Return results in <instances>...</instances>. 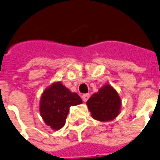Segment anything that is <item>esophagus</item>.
Returning <instances> with one entry per match:
<instances>
[{"label": "esophagus", "mask_w": 160, "mask_h": 160, "mask_svg": "<svg viewBox=\"0 0 160 160\" xmlns=\"http://www.w3.org/2000/svg\"><path fill=\"white\" fill-rule=\"evenodd\" d=\"M89 93H84V94H83V95H82V99H83V101H84V102H86V101L89 99Z\"/></svg>", "instance_id": "1"}]
</instances>
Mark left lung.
<instances>
[{"label":"left lung","instance_id":"obj_1","mask_svg":"<svg viewBox=\"0 0 160 160\" xmlns=\"http://www.w3.org/2000/svg\"><path fill=\"white\" fill-rule=\"evenodd\" d=\"M91 117L99 122H110L119 115L122 100L118 91L106 84L94 93L86 102Z\"/></svg>","mask_w":160,"mask_h":160}]
</instances>
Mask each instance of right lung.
I'll return each mask as SVG.
<instances>
[{"instance_id":"obj_1","label":"right lung","mask_w":160,"mask_h":160,"mask_svg":"<svg viewBox=\"0 0 160 160\" xmlns=\"http://www.w3.org/2000/svg\"><path fill=\"white\" fill-rule=\"evenodd\" d=\"M82 103L76 93L71 92L61 81H56L45 89L41 95L39 111L47 126L58 131L66 123L71 106Z\"/></svg>"}]
</instances>
